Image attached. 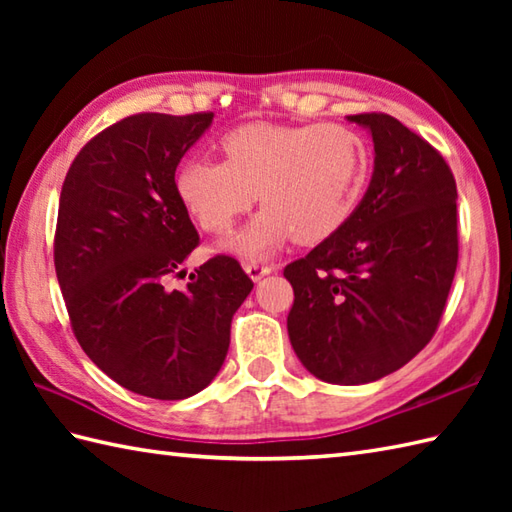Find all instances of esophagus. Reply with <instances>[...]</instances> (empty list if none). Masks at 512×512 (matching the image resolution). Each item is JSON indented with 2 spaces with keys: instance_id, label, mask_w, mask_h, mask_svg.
<instances>
[{
  "instance_id": "esophagus-1",
  "label": "esophagus",
  "mask_w": 512,
  "mask_h": 512,
  "mask_svg": "<svg viewBox=\"0 0 512 512\" xmlns=\"http://www.w3.org/2000/svg\"><path fill=\"white\" fill-rule=\"evenodd\" d=\"M244 270H246V275L253 279V281H259L262 277H266V275H270L275 270V266H264V264H253V262H248V264H244Z\"/></svg>"
}]
</instances>
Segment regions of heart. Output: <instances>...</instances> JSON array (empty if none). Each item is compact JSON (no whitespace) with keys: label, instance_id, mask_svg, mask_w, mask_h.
Returning a JSON list of instances; mask_svg holds the SVG:
<instances>
[{"label":"heart","instance_id":"b5f03b06","mask_svg":"<svg viewBox=\"0 0 512 512\" xmlns=\"http://www.w3.org/2000/svg\"><path fill=\"white\" fill-rule=\"evenodd\" d=\"M224 162L187 158L176 191L204 231H226L257 200L253 220L220 242L246 262H262L297 237L319 244L352 220L369 176V147L341 125L253 123L226 134Z\"/></svg>","mask_w":512,"mask_h":512}]
</instances>
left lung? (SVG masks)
I'll return each mask as SVG.
<instances>
[{"label":"left lung","mask_w":512,"mask_h":512,"mask_svg":"<svg viewBox=\"0 0 512 512\" xmlns=\"http://www.w3.org/2000/svg\"><path fill=\"white\" fill-rule=\"evenodd\" d=\"M374 171L339 233L286 266L288 336L301 365L332 385H365L407 365L438 328L458 266L453 173L394 116L356 114Z\"/></svg>","instance_id":"8db88e82"}]
</instances>
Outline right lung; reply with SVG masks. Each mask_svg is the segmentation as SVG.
Here are the masks:
<instances>
[{"mask_svg": "<svg viewBox=\"0 0 512 512\" xmlns=\"http://www.w3.org/2000/svg\"><path fill=\"white\" fill-rule=\"evenodd\" d=\"M213 114H136L85 145L65 176L54 268L76 341L134 394L182 400L220 372L235 310L253 290L235 259L187 275L198 231L176 191L182 156Z\"/></svg>", "mask_w": 512, "mask_h": 512, "instance_id": "right-lung-1", "label": "right lung"}]
</instances>
